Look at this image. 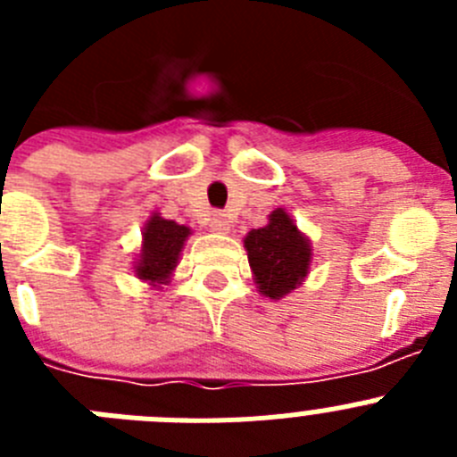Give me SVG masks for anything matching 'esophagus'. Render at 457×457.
<instances>
[{"label": "esophagus", "instance_id": "esophagus-1", "mask_svg": "<svg viewBox=\"0 0 457 457\" xmlns=\"http://www.w3.org/2000/svg\"><path fill=\"white\" fill-rule=\"evenodd\" d=\"M210 228L215 233H228L231 231V221H228V217H226L224 212H217V215H212V220H210Z\"/></svg>", "mask_w": 457, "mask_h": 457}]
</instances>
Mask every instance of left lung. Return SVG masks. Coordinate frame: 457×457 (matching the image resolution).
Instances as JSON below:
<instances>
[{
	"label": "left lung",
	"mask_w": 457,
	"mask_h": 457,
	"mask_svg": "<svg viewBox=\"0 0 457 457\" xmlns=\"http://www.w3.org/2000/svg\"><path fill=\"white\" fill-rule=\"evenodd\" d=\"M258 293L281 300L306 281L313 263V245L286 208H274L268 224L242 237Z\"/></svg>",
	"instance_id": "1"
}]
</instances>
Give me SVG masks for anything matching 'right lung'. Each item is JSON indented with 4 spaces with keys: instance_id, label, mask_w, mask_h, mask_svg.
<instances>
[{
    "instance_id": "add662e5",
    "label": "right lung",
    "mask_w": 457,
    "mask_h": 457,
    "mask_svg": "<svg viewBox=\"0 0 457 457\" xmlns=\"http://www.w3.org/2000/svg\"><path fill=\"white\" fill-rule=\"evenodd\" d=\"M189 236H192L189 226L164 220L162 212L153 210L141 228V245L132 258L135 277L141 284L151 286V290H162V286L171 284Z\"/></svg>"
}]
</instances>
